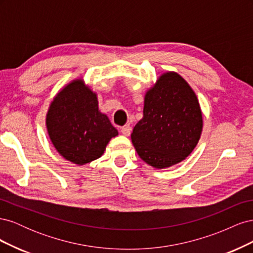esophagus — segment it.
<instances>
[{
    "instance_id": "esophagus-1",
    "label": "esophagus",
    "mask_w": 253,
    "mask_h": 253,
    "mask_svg": "<svg viewBox=\"0 0 253 253\" xmlns=\"http://www.w3.org/2000/svg\"><path fill=\"white\" fill-rule=\"evenodd\" d=\"M132 132V127L129 125H126L125 126L121 127V133L124 134L125 136H129V134H131Z\"/></svg>"
}]
</instances>
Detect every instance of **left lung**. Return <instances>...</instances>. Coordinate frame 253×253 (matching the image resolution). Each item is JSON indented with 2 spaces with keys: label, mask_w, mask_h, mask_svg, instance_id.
<instances>
[{
  "label": "left lung",
  "mask_w": 253,
  "mask_h": 253,
  "mask_svg": "<svg viewBox=\"0 0 253 253\" xmlns=\"http://www.w3.org/2000/svg\"><path fill=\"white\" fill-rule=\"evenodd\" d=\"M203 131V115L194 90L180 75L163 74L144 96L143 117L131 135L144 163L165 169L194 150Z\"/></svg>",
  "instance_id": "obj_1"
}]
</instances>
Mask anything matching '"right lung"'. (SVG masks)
Here are the masks:
<instances>
[{"instance_id":"1","label":"right lung","mask_w":253,"mask_h":253,"mask_svg":"<svg viewBox=\"0 0 253 253\" xmlns=\"http://www.w3.org/2000/svg\"><path fill=\"white\" fill-rule=\"evenodd\" d=\"M46 127L59 154L76 165L101 157L109 141L118 135L98 108V98L82 79L73 80L53 98Z\"/></svg>"}]
</instances>
